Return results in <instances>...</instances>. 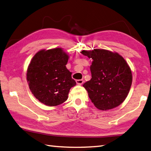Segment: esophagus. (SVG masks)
<instances>
[{
  "label": "esophagus",
  "mask_w": 151,
  "mask_h": 151,
  "mask_svg": "<svg viewBox=\"0 0 151 151\" xmlns=\"http://www.w3.org/2000/svg\"><path fill=\"white\" fill-rule=\"evenodd\" d=\"M76 83L78 85H82L83 83H84V81H83V79H78V80H76Z\"/></svg>",
  "instance_id": "34e87169"
}]
</instances>
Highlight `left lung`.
<instances>
[{
	"label": "left lung",
	"mask_w": 151,
	"mask_h": 151,
	"mask_svg": "<svg viewBox=\"0 0 151 151\" xmlns=\"http://www.w3.org/2000/svg\"><path fill=\"white\" fill-rule=\"evenodd\" d=\"M81 53L93 59L92 78L83 86L94 106L108 110L121 105L132 81L131 70L125 60L118 53L104 49L82 50Z\"/></svg>",
	"instance_id": "1"
}]
</instances>
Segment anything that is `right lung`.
Here are the masks:
<instances>
[{"label": "right lung", "mask_w": 151, "mask_h": 151, "mask_svg": "<svg viewBox=\"0 0 151 151\" xmlns=\"http://www.w3.org/2000/svg\"><path fill=\"white\" fill-rule=\"evenodd\" d=\"M69 55L63 48L41 50L33 57L26 73L29 88L36 99L49 106L64 103L76 85L66 68Z\"/></svg>", "instance_id": "add662e5"}]
</instances>
